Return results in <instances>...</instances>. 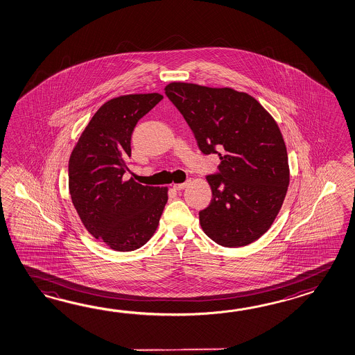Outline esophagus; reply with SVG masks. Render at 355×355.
Instances as JSON below:
<instances>
[{"instance_id": "obj_1", "label": "esophagus", "mask_w": 355, "mask_h": 355, "mask_svg": "<svg viewBox=\"0 0 355 355\" xmlns=\"http://www.w3.org/2000/svg\"><path fill=\"white\" fill-rule=\"evenodd\" d=\"M187 186H189L187 182H184V183H175V184H173V189H177V191H181V189H186Z\"/></svg>"}]
</instances>
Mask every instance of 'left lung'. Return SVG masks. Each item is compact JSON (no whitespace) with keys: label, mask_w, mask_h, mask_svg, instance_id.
Wrapping results in <instances>:
<instances>
[{"label":"left lung","mask_w":355,"mask_h":355,"mask_svg":"<svg viewBox=\"0 0 355 355\" xmlns=\"http://www.w3.org/2000/svg\"><path fill=\"white\" fill-rule=\"evenodd\" d=\"M166 94L203 154L219 152L220 173L207 175L212 200L200 211L205 234L226 248L259 239L272 226L290 184L287 149L275 119L250 94L172 82Z\"/></svg>","instance_id":"8db88e82"}]
</instances>
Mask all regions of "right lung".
<instances>
[{"label": "right lung", "instance_id": "right-lung-1", "mask_svg": "<svg viewBox=\"0 0 355 355\" xmlns=\"http://www.w3.org/2000/svg\"><path fill=\"white\" fill-rule=\"evenodd\" d=\"M163 98L159 94H123L105 102L73 148L68 187L83 226L116 252L144 245L159 225L168 187L123 180L131 134Z\"/></svg>", "mask_w": 355, "mask_h": 355}]
</instances>
